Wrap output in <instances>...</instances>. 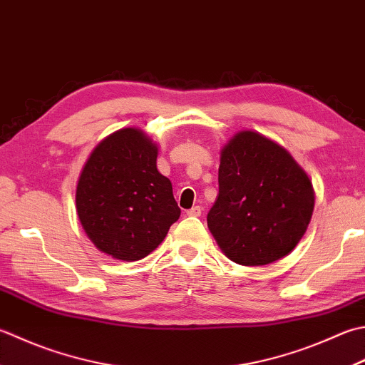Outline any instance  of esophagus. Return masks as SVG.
Instances as JSON below:
<instances>
[{
	"instance_id": "34e87169",
	"label": "esophagus",
	"mask_w": 365,
	"mask_h": 365,
	"mask_svg": "<svg viewBox=\"0 0 365 365\" xmlns=\"http://www.w3.org/2000/svg\"><path fill=\"white\" fill-rule=\"evenodd\" d=\"M202 213V207L201 205H195L192 207V209H190L188 212H187V215L188 217H199Z\"/></svg>"
}]
</instances>
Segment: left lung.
I'll list each match as a JSON object with an SVG mask.
<instances>
[{
	"instance_id": "1",
	"label": "left lung",
	"mask_w": 365,
	"mask_h": 365,
	"mask_svg": "<svg viewBox=\"0 0 365 365\" xmlns=\"http://www.w3.org/2000/svg\"><path fill=\"white\" fill-rule=\"evenodd\" d=\"M207 226L231 261L266 266L296 248L312 220L309 175L277 142L240 131L221 150Z\"/></svg>"
}]
</instances>
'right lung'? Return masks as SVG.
<instances>
[{
  "mask_svg": "<svg viewBox=\"0 0 365 365\" xmlns=\"http://www.w3.org/2000/svg\"><path fill=\"white\" fill-rule=\"evenodd\" d=\"M156 156L158 147L144 131L123 128L99 142L78 177V220L96 248L112 258H145L180 217Z\"/></svg>",
  "mask_w": 365,
  "mask_h": 365,
  "instance_id": "add662e5",
  "label": "right lung"
}]
</instances>
